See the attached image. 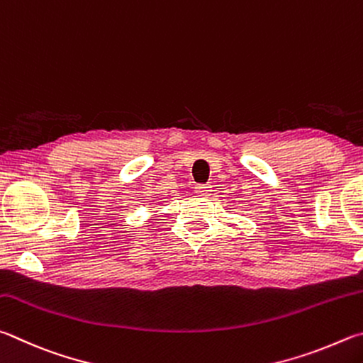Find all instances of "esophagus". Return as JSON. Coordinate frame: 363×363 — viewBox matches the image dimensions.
<instances>
[{
    "instance_id": "1",
    "label": "esophagus",
    "mask_w": 363,
    "mask_h": 363,
    "mask_svg": "<svg viewBox=\"0 0 363 363\" xmlns=\"http://www.w3.org/2000/svg\"><path fill=\"white\" fill-rule=\"evenodd\" d=\"M211 188H212L211 185H196L194 193L198 194V196H201V198H206V196L211 194V191H212Z\"/></svg>"
}]
</instances>
